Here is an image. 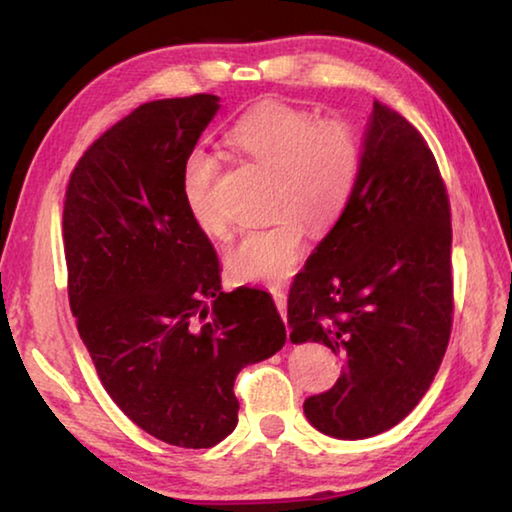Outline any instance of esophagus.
I'll return each mask as SVG.
<instances>
[{"mask_svg":"<svg viewBox=\"0 0 512 512\" xmlns=\"http://www.w3.org/2000/svg\"><path fill=\"white\" fill-rule=\"evenodd\" d=\"M273 300H275V307L280 311V316L284 318V323H287V293L280 291V289H273Z\"/></svg>","mask_w":512,"mask_h":512,"instance_id":"34e87169","label":"esophagus"}]
</instances>
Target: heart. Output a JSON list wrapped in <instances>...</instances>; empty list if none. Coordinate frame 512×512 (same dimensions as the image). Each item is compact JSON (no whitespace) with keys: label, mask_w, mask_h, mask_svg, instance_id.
Masks as SVG:
<instances>
[{"label":"heart","mask_w":512,"mask_h":512,"mask_svg":"<svg viewBox=\"0 0 512 512\" xmlns=\"http://www.w3.org/2000/svg\"><path fill=\"white\" fill-rule=\"evenodd\" d=\"M237 151L273 173L268 228L250 230L228 253L225 268L237 282L275 284L305 255V225L329 230L357 187L361 146L343 121H318L309 110L266 101L241 117L228 135ZM216 164L203 153L187 162L185 201L205 235L225 237L228 223L212 201Z\"/></svg>","instance_id":"1"}]
</instances>
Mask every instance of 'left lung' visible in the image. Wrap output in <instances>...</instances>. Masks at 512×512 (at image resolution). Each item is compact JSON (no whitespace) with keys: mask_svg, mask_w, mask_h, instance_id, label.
I'll use <instances>...</instances> for the list:
<instances>
[{"mask_svg":"<svg viewBox=\"0 0 512 512\" xmlns=\"http://www.w3.org/2000/svg\"><path fill=\"white\" fill-rule=\"evenodd\" d=\"M454 314L452 214L436 158L400 112L375 101L348 207L289 291L293 343L345 368L305 400L318 431L370 438L409 415L445 357Z\"/></svg>","mask_w":512,"mask_h":512,"instance_id":"1","label":"left lung"}]
</instances>
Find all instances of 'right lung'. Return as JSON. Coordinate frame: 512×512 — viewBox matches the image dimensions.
Returning a JSON list of instances; mask_svg holds the SVG:
<instances>
[{
    "label": "right lung",
    "instance_id": "obj_1",
    "mask_svg": "<svg viewBox=\"0 0 512 512\" xmlns=\"http://www.w3.org/2000/svg\"><path fill=\"white\" fill-rule=\"evenodd\" d=\"M219 97L142 103L69 176L67 293L103 388L162 443L207 449L237 427L241 368L282 350L262 289L221 291V266L185 201V169Z\"/></svg>",
    "mask_w": 512,
    "mask_h": 512
}]
</instances>
